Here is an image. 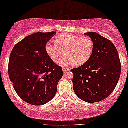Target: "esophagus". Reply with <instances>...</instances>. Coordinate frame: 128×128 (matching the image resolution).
I'll list each match as a JSON object with an SVG mask.
<instances>
[{
	"mask_svg": "<svg viewBox=\"0 0 128 128\" xmlns=\"http://www.w3.org/2000/svg\"><path fill=\"white\" fill-rule=\"evenodd\" d=\"M69 69H66V68H63V72H64V73H66V71H68V70H69Z\"/></svg>",
	"mask_w": 128,
	"mask_h": 128,
	"instance_id": "34e87169",
	"label": "esophagus"
}]
</instances>
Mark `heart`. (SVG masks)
<instances>
[{
    "instance_id": "obj_1",
    "label": "heart",
    "mask_w": 128,
    "mask_h": 128,
    "mask_svg": "<svg viewBox=\"0 0 128 128\" xmlns=\"http://www.w3.org/2000/svg\"><path fill=\"white\" fill-rule=\"evenodd\" d=\"M56 43L48 42L45 49L53 61H58L59 57L66 53L59 61L60 65L69 66L75 64L80 66L86 62L92 54L94 44L90 38L79 37L70 33H65L55 38Z\"/></svg>"
}]
</instances>
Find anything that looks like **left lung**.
Wrapping results in <instances>:
<instances>
[{"label":"left lung","mask_w":128,"mask_h":128,"mask_svg":"<svg viewBox=\"0 0 128 128\" xmlns=\"http://www.w3.org/2000/svg\"><path fill=\"white\" fill-rule=\"evenodd\" d=\"M94 44L90 59L71 70L73 89L77 96L87 102L104 100L112 93L121 74V63L116 47L109 39L94 32L84 33Z\"/></svg>","instance_id":"obj_1"}]
</instances>
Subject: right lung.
<instances>
[{
  "instance_id": "add662e5",
  "label": "right lung",
  "mask_w": 128,
  "mask_h": 128,
  "mask_svg": "<svg viewBox=\"0 0 128 128\" xmlns=\"http://www.w3.org/2000/svg\"><path fill=\"white\" fill-rule=\"evenodd\" d=\"M56 32H36L14 46L8 60V72L16 93L23 101L36 106L54 97L62 69L47 54V42Z\"/></svg>"
}]
</instances>
